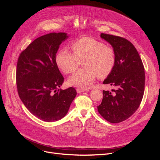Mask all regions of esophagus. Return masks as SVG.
<instances>
[{
    "label": "esophagus",
    "mask_w": 160,
    "mask_h": 160,
    "mask_svg": "<svg viewBox=\"0 0 160 160\" xmlns=\"http://www.w3.org/2000/svg\"><path fill=\"white\" fill-rule=\"evenodd\" d=\"M77 93H82V92H84V91H85V89L78 88V89H77Z\"/></svg>",
    "instance_id": "34e87169"
}]
</instances>
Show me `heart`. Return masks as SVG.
<instances>
[{
  "label": "heart",
  "mask_w": 160,
  "mask_h": 160,
  "mask_svg": "<svg viewBox=\"0 0 160 160\" xmlns=\"http://www.w3.org/2000/svg\"><path fill=\"white\" fill-rule=\"evenodd\" d=\"M71 48L73 53L63 48L56 56L58 67L65 74L74 72L82 62L84 68L69 78L70 85L87 89L93 84L97 77L104 79L112 72L116 64L115 51L104 42L83 38L73 42Z\"/></svg>",
  "instance_id": "1"
}]
</instances>
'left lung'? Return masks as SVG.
Listing matches in <instances>:
<instances>
[{"mask_svg": "<svg viewBox=\"0 0 160 160\" xmlns=\"http://www.w3.org/2000/svg\"><path fill=\"white\" fill-rule=\"evenodd\" d=\"M100 37L113 47L116 64L112 72L103 82L115 88L103 90L102 102L98 111L104 119L119 123L128 119L138 110L145 91V68L136 48L122 37L101 33Z\"/></svg>", "mask_w": 160, "mask_h": 160, "instance_id": "left-lung-1", "label": "left lung"}]
</instances>
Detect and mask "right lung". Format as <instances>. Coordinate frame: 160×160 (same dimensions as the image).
<instances>
[{"mask_svg": "<svg viewBox=\"0 0 160 160\" xmlns=\"http://www.w3.org/2000/svg\"><path fill=\"white\" fill-rule=\"evenodd\" d=\"M63 32L50 33L34 41L21 52L16 69L19 96L28 111L46 122L60 119L77 95L74 88L59 89L64 78L57 66L56 54Z\"/></svg>", "mask_w": 160, "mask_h": 160, "instance_id": "1", "label": "right lung"}]
</instances>
